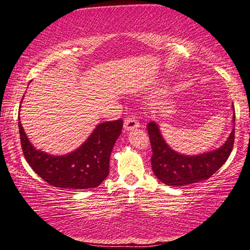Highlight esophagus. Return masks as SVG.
<instances>
[{
  "label": "esophagus",
  "mask_w": 250,
  "mask_h": 250,
  "mask_svg": "<svg viewBox=\"0 0 250 250\" xmlns=\"http://www.w3.org/2000/svg\"><path fill=\"white\" fill-rule=\"evenodd\" d=\"M139 126H140V125H139V122H138L137 118H135V117H129L125 120L124 128H125V131L137 130Z\"/></svg>",
  "instance_id": "1"
}]
</instances>
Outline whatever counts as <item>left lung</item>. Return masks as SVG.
<instances>
[{
  "label": "left lung",
  "instance_id": "1",
  "mask_svg": "<svg viewBox=\"0 0 250 250\" xmlns=\"http://www.w3.org/2000/svg\"><path fill=\"white\" fill-rule=\"evenodd\" d=\"M232 130L223 145L204 153L186 155L167 145L161 133L160 125L152 121L147 125L152 146V171L168 186H185L207 180L226 162L234 146L235 109L232 104Z\"/></svg>",
  "mask_w": 250,
  "mask_h": 250
}]
</instances>
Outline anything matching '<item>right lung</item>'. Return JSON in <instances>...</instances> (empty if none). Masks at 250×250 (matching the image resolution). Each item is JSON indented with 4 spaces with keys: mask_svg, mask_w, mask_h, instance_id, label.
Returning a JSON list of instances; mask_svg holds the SVG:
<instances>
[{
    "mask_svg": "<svg viewBox=\"0 0 250 250\" xmlns=\"http://www.w3.org/2000/svg\"><path fill=\"white\" fill-rule=\"evenodd\" d=\"M19 129L24 156L37 175L55 188L87 189L99 186L109 175L110 154L121 134L122 120L96 125L82 146L62 155L37 150L29 141L21 121Z\"/></svg>",
    "mask_w": 250,
    "mask_h": 250,
    "instance_id": "1",
    "label": "right lung"
}]
</instances>
